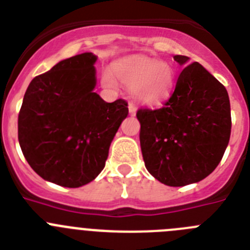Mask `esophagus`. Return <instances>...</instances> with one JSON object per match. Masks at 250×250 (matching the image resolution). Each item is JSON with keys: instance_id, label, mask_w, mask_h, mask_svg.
Masks as SVG:
<instances>
[{"instance_id": "esophagus-1", "label": "esophagus", "mask_w": 250, "mask_h": 250, "mask_svg": "<svg viewBox=\"0 0 250 250\" xmlns=\"http://www.w3.org/2000/svg\"><path fill=\"white\" fill-rule=\"evenodd\" d=\"M128 111H129L130 116H134L136 114V104L133 102L128 103Z\"/></svg>"}]
</instances>
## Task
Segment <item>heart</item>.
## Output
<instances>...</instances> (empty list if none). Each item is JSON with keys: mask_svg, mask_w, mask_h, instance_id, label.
<instances>
[{"mask_svg": "<svg viewBox=\"0 0 250 250\" xmlns=\"http://www.w3.org/2000/svg\"><path fill=\"white\" fill-rule=\"evenodd\" d=\"M113 77L130 88L139 102L156 105L167 100L172 93L175 71L167 62L146 56H132L114 62L111 66V73H103V86L113 88L116 86Z\"/></svg>", "mask_w": 250, "mask_h": 250, "instance_id": "obj_1", "label": "heart"}]
</instances>
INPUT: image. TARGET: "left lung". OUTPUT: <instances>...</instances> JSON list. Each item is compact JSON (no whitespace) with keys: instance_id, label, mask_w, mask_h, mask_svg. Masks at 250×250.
<instances>
[{"instance_id":"left-lung-1","label":"left lung","mask_w":250,"mask_h":250,"mask_svg":"<svg viewBox=\"0 0 250 250\" xmlns=\"http://www.w3.org/2000/svg\"><path fill=\"white\" fill-rule=\"evenodd\" d=\"M184 66L161 108H141L139 141L146 168L161 183H197L217 168L229 143L230 103L226 87L198 62Z\"/></svg>"}]
</instances>
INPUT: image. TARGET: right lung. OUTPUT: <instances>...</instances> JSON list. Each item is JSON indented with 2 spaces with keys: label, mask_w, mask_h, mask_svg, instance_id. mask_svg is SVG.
<instances>
[{
  "label": "right lung",
  "mask_w": 250,
  "mask_h": 250,
  "mask_svg": "<svg viewBox=\"0 0 250 250\" xmlns=\"http://www.w3.org/2000/svg\"><path fill=\"white\" fill-rule=\"evenodd\" d=\"M97 57L91 52L61 61L31 81L19 113V142L40 177L78 188L104 168L128 103H107L93 92Z\"/></svg>",
  "instance_id": "add662e5"
}]
</instances>
